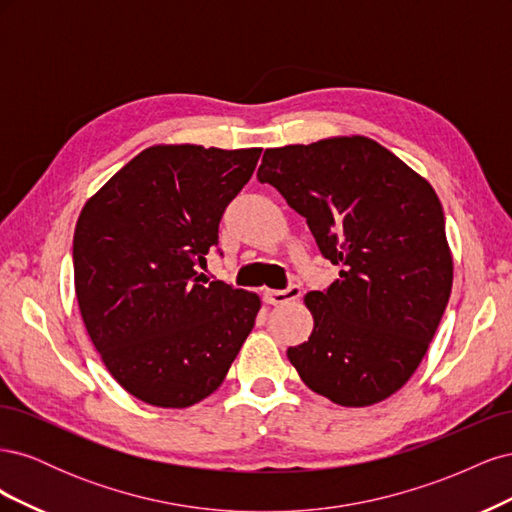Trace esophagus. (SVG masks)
<instances>
[{"label":"esophagus","instance_id":"esophagus-1","mask_svg":"<svg viewBox=\"0 0 512 512\" xmlns=\"http://www.w3.org/2000/svg\"><path fill=\"white\" fill-rule=\"evenodd\" d=\"M301 297V288L299 286H288L286 290H265V301L269 305H284L290 301H297Z\"/></svg>","mask_w":512,"mask_h":512}]
</instances>
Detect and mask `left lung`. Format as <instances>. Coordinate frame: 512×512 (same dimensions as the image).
I'll return each instance as SVG.
<instances>
[{
  "label": "left lung",
  "instance_id": "obj_1",
  "mask_svg": "<svg viewBox=\"0 0 512 512\" xmlns=\"http://www.w3.org/2000/svg\"><path fill=\"white\" fill-rule=\"evenodd\" d=\"M307 220L339 277L303 301L314 318L288 359L314 393L374 406L421 365L453 288L444 211L431 183L367 136L267 149L258 168Z\"/></svg>",
  "mask_w": 512,
  "mask_h": 512
}]
</instances>
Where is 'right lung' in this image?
Returning <instances> with one entry per match:
<instances>
[{
	"mask_svg": "<svg viewBox=\"0 0 512 512\" xmlns=\"http://www.w3.org/2000/svg\"><path fill=\"white\" fill-rule=\"evenodd\" d=\"M260 147L151 145L87 198L74 228V290L91 344L121 389L190 408L220 389L250 335L256 292L207 282L222 213Z\"/></svg>",
	"mask_w": 512,
	"mask_h": 512,
	"instance_id": "right-lung-1",
	"label": "right lung"
}]
</instances>
